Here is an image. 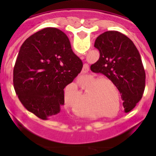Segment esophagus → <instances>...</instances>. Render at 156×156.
Returning <instances> with one entry per match:
<instances>
[{
  "instance_id": "obj_1",
  "label": "esophagus",
  "mask_w": 156,
  "mask_h": 156,
  "mask_svg": "<svg viewBox=\"0 0 156 156\" xmlns=\"http://www.w3.org/2000/svg\"><path fill=\"white\" fill-rule=\"evenodd\" d=\"M84 58V55H82L81 57H80V58ZM87 71H88V67H87V66H84L83 68V69H82V73H87Z\"/></svg>"
}]
</instances>
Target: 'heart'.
<instances>
[{"instance_id": "1", "label": "heart", "mask_w": 156, "mask_h": 156, "mask_svg": "<svg viewBox=\"0 0 156 156\" xmlns=\"http://www.w3.org/2000/svg\"><path fill=\"white\" fill-rule=\"evenodd\" d=\"M90 82H89V83H90ZM109 83V84H111V85H114V84H113V83H112V80L105 79V80H99V81H98V83L94 84V85H93V87H98V86L100 85V83ZM103 87V85L100 86V87H101V88H100V89H102V87ZM104 99H105V102H106V103H108V105H109V106H110V108H111L110 110L111 111L114 110V109H115V108H116V106H117V101H114V100H112V98L108 95V94H105V95L104 97ZM119 108H120V103H119H119H118V109H119Z\"/></svg>"}]
</instances>
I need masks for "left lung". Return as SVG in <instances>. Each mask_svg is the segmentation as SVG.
I'll list each match as a JSON object with an SVG mask.
<instances>
[{
    "instance_id": "1",
    "label": "left lung",
    "mask_w": 156,
    "mask_h": 156,
    "mask_svg": "<svg viewBox=\"0 0 156 156\" xmlns=\"http://www.w3.org/2000/svg\"><path fill=\"white\" fill-rule=\"evenodd\" d=\"M100 52L91 70L109 78L121 94L124 112H130L141 99L145 88V71L141 55L128 37L115 31L103 33L94 42Z\"/></svg>"
}]
</instances>
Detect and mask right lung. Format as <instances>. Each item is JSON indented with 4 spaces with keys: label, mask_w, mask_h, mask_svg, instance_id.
Wrapping results in <instances>:
<instances>
[{
    "label": "right lung",
    "mask_w": 156,
    "mask_h": 156,
    "mask_svg": "<svg viewBox=\"0 0 156 156\" xmlns=\"http://www.w3.org/2000/svg\"><path fill=\"white\" fill-rule=\"evenodd\" d=\"M82 67L67 35L58 28H44L28 37L20 49L13 71L16 94L40 119L55 117L64 104V89Z\"/></svg>",
    "instance_id": "obj_1"
}]
</instances>
